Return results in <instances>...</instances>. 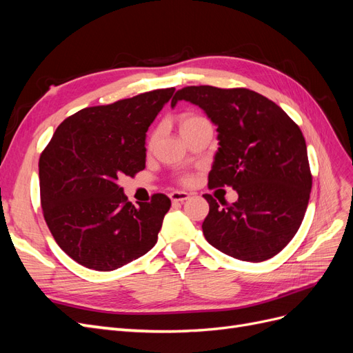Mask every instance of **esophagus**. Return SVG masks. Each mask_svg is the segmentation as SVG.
I'll return each instance as SVG.
<instances>
[{
	"mask_svg": "<svg viewBox=\"0 0 353 353\" xmlns=\"http://www.w3.org/2000/svg\"><path fill=\"white\" fill-rule=\"evenodd\" d=\"M169 197H170V200H172L174 203H178V201H185L188 197H190V194L188 193H185V191H172V193L169 194Z\"/></svg>",
	"mask_w": 353,
	"mask_h": 353,
	"instance_id": "obj_1",
	"label": "esophagus"
}]
</instances>
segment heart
Returning <instances> with one entry per match:
<instances>
[{
    "mask_svg": "<svg viewBox=\"0 0 353 353\" xmlns=\"http://www.w3.org/2000/svg\"><path fill=\"white\" fill-rule=\"evenodd\" d=\"M203 122H206V119H205V117H203V116H200V114L184 113V114L179 116L178 126H179L181 134H183V137H184L187 132H190L191 130H194V128H196L197 125H200V123H203ZM154 141H156V132H152L150 135H148L147 143H145L147 150H152ZM190 179H191V178H190L188 175H181V176L178 178L179 183H184V184L190 183Z\"/></svg>",
    "mask_w": 353,
    "mask_h": 353,
    "instance_id": "1",
    "label": "heart"
}]
</instances>
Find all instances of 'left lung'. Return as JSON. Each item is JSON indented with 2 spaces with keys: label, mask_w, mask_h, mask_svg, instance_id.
Listing matches in <instances>:
<instances>
[{
  "label": "left lung",
  "mask_w": 353,
  "mask_h": 353,
  "mask_svg": "<svg viewBox=\"0 0 353 353\" xmlns=\"http://www.w3.org/2000/svg\"><path fill=\"white\" fill-rule=\"evenodd\" d=\"M218 126L219 148L209 188L232 187L239 200L219 203L205 194V239L232 258L262 262L280 253L303 221L312 174L301 128L280 105L248 88L210 85L176 91Z\"/></svg>",
  "instance_id": "1"
}]
</instances>
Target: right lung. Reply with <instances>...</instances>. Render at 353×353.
<instances>
[{"label":"right lung","instance_id":"obj_1","mask_svg":"<svg viewBox=\"0 0 353 353\" xmlns=\"http://www.w3.org/2000/svg\"><path fill=\"white\" fill-rule=\"evenodd\" d=\"M175 88L85 108L63 121L39 157L41 206L60 249L85 268L113 271L157 241L170 200L135 208L119 187L145 168V132Z\"/></svg>","mask_w":353,"mask_h":353}]
</instances>
